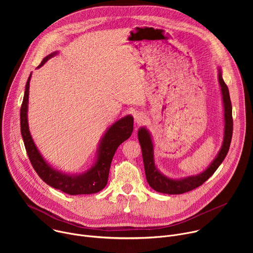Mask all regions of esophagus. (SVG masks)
<instances>
[{
    "instance_id": "obj_1",
    "label": "esophagus",
    "mask_w": 253,
    "mask_h": 253,
    "mask_svg": "<svg viewBox=\"0 0 253 253\" xmlns=\"http://www.w3.org/2000/svg\"><path fill=\"white\" fill-rule=\"evenodd\" d=\"M134 118H135V121H136L138 124H141V123L144 122V119H145V116H144L143 113H136L135 116H134Z\"/></svg>"
}]
</instances>
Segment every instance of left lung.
<instances>
[{"label":"left lung","mask_w":253,"mask_h":253,"mask_svg":"<svg viewBox=\"0 0 253 253\" xmlns=\"http://www.w3.org/2000/svg\"><path fill=\"white\" fill-rule=\"evenodd\" d=\"M219 84L222 92V99L224 105V120H225V131H224V140L221 150L219 151L217 157L210 164V166L201 174L197 176H191L180 180H173L164 175H162L154 164L153 157V144L150 138L148 131L145 128H141L138 132V139L142 149L143 163L145 168L146 179L149 185L157 192L166 193V194H181L188 191H191L200 185H202L206 180L216 171L226 157L230 142L232 138L233 131V119H232V106L229 96L228 87L222 79L221 72L219 70L218 73Z\"/></svg>","instance_id":"left-lung-1"}]
</instances>
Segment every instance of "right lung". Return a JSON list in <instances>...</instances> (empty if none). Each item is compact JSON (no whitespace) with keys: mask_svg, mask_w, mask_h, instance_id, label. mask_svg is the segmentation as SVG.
Listing matches in <instances>:
<instances>
[{"mask_svg":"<svg viewBox=\"0 0 253 253\" xmlns=\"http://www.w3.org/2000/svg\"><path fill=\"white\" fill-rule=\"evenodd\" d=\"M57 53H53L44 58L38 68L43 66L49 58L53 57ZM30 79L31 75L26 83L25 95L21 106L20 120L22 137L24 140L28 157L33 168L45 183L67 194H92L101 191L108 182V176H109L111 162L118 146L125 140H127L133 132V118L131 116H126L123 119L117 121L107 130L101 142L97 162L91 169H89V171L78 176L63 174L59 171L52 169L45 162L37 147L35 146L33 139L31 137L27 119Z\"/></svg>","mask_w":253,"mask_h":253,"instance_id":"obj_1","label":"right lung"}]
</instances>
